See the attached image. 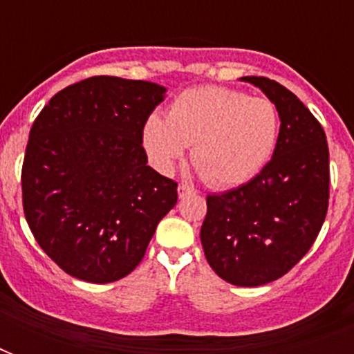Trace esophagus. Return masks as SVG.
<instances>
[{"label": "esophagus", "instance_id": "esophagus-1", "mask_svg": "<svg viewBox=\"0 0 354 354\" xmlns=\"http://www.w3.org/2000/svg\"><path fill=\"white\" fill-rule=\"evenodd\" d=\"M193 193H194V189L189 187V185H185V183H182V185L178 187V196H180V198H183V196H189V194H193Z\"/></svg>", "mask_w": 354, "mask_h": 354}]
</instances>
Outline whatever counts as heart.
<instances>
[{"instance_id": "1", "label": "heart", "mask_w": 354, "mask_h": 354, "mask_svg": "<svg viewBox=\"0 0 354 354\" xmlns=\"http://www.w3.org/2000/svg\"><path fill=\"white\" fill-rule=\"evenodd\" d=\"M277 106L224 86L191 88L171 102L167 121L150 115L143 147L161 172H171L193 147L191 160L213 187L250 182L272 160L279 139Z\"/></svg>"}]
</instances>
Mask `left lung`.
<instances>
[{"label":"left lung","mask_w":354,"mask_h":354,"mask_svg":"<svg viewBox=\"0 0 354 354\" xmlns=\"http://www.w3.org/2000/svg\"><path fill=\"white\" fill-rule=\"evenodd\" d=\"M277 106L272 160L241 187L207 194L200 230L207 263L236 286H259L290 272L310 250L329 207V147L318 119L290 90L244 77Z\"/></svg>","instance_id":"1"}]
</instances>
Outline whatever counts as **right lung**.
Here are the masks:
<instances>
[{"mask_svg":"<svg viewBox=\"0 0 354 354\" xmlns=\"http://www.w3.org/2000/svg\"><path fill=\"white\" fill-rule=\"evenodd\" d=\"M165 88L90 77L58 91L32 122L21 167L30 232L66 272L112 283L136 270L178 183L147 165L143 124Z\"/></svg>","mask_w":354,"mask_h":354,"instance_id":"obj_1","label":"right lung"}]
</instances>
